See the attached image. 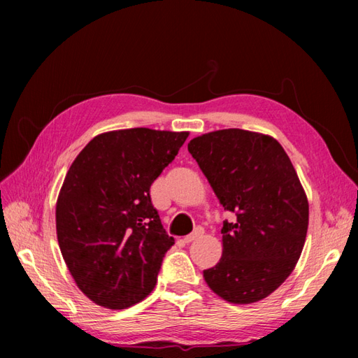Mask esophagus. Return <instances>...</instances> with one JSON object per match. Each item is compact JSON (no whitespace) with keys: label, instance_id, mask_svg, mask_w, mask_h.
<instances>
[{"label":"esophagus","instance_id":"obj_1","mask_svg":"<svg viewBox=\"0 0 358 358\" xmlns=\"http://www.w3.org/2000/svg\"><path fill=\"white\" fill-rule=\"evenodd\" d=\"M203 234H204L203 227H196V229H195L192 234L186 235V237L183 238V241H185V243H191V241H194V240H196V238H200Z\"/></svg>","mask_w":358,"mask_h":358}]
</instances>
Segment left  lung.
Listing matches in <instances>:
<instances>
[{
	"instance_id": "obj_1",
	"label": "left lung",
	"mask_w": 358,
	"mask_h": 358,
	"mask_svg": "<svg viewBox=\"0 0 358 358\" xmlns=\"http://www.w3.org/2000/svg\"><path fill=\"white\" fill-rule=\"evenodd\" d=\"M187 150L237 217L223 222V255L204 280L235 305L266 299L291 275L308 232L309 204L291 159L275 138L243 129L196 136Z\"/></svg>"
}]
</instances>
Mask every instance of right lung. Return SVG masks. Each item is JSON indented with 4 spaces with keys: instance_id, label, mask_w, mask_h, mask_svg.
<instances>
[{
    "instance_id": "1",
    "label": "right lung",
    "mask_w": 358,
    "mask_h": 358,
    "mask_svg": "<svg viewBox=\"0 0 358 358\" xmlns=\"http://www.w3.org/2000/svg\"><path fill=\"white\" fill-rule=\"evenodd\" d=\"M189 132L121 129L96 135L66 173L57 237L75 283L109 309L141 301L155 287L175 240L150 201V186Z\"/></svg>"
}]
</instances>
